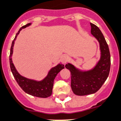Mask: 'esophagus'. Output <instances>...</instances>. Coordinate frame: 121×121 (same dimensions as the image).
I'll list each match as a JSON object with an SVG mask.
<instances>
[{
	"mask_svg": "<svg viewBox=\"0 0 121 121\" xmlns=\"http://www.w3.org/2000/svg\"><path fill=\"white\" fill-rule=\"evenodd\" d=\"M68 59H69V57H68V56L67 55H63L61 57L62 62L63 64H66V63L68 62Z\"/></svg>",
	"mask_w": 121,
	"mask_h": 121,
	"instance_id": "esophagus-1",
	"label": "esophagus"
}]
</instances>
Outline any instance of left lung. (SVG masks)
Here are the masks:
<instances>
[{"label":"left lung","instance_id":"left-lung-1","mask_svg":"<svg viewBox=\"0 0 121 121\" xmlns=\"http://www.w3.org/2000/svg\"><path fill=\"white\" fill-rule=\"evenodd\" d=\"M91 34L99 44L100 59L94 68L81 70L68 63L65 67L71 72V87L74 94L79 96L92 94L98 91L107 78L110 69V54L106 39L100 29L91 23Z\"/></svg>","mask_w":121,"mask_h":121}]
</instances>
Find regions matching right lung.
I'll list each match as a JSON object with an SVG mask.
<instances>
[{"label": "right lung", "instance_id": "right-lung-1", "mask_svg": "<svg viewBox=\"0 0 121 121\" xmlns=\"http://www.w3.org/2000/svg\"><path fill=\"white\" fill-rule=\"evenodd\" d=\"M31 24H32L31 23H28L21 27L18 32L17 33L15 38L12 43L9 55L10 68L17 83L26 94L32 95L34 97H39V98H47L50 97L52 94V89H53L54 80L55 77L62 69L65 68L64 65L61 63H60L56 66L52 68L44 79L38 81L27 78L20 75L15 68L13 64V60H12L14 43H15V39H17L18 35L20 34V32L23 29L30 26Z\"/></svg>", "mask_w": 121, "mask_h": 121}]
</instances>
